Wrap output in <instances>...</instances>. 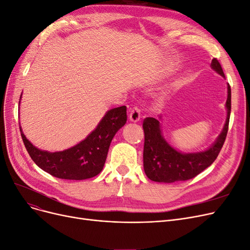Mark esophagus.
<instances>
[{
  "instance_id": "1",
  "label": "esophagus",
  "mask_w": 250,
  "mask_h": 250,
  "mask_svg": "<svg viewBox=\"0 0 250 250\" xmlns=\"http://www.w3.org/2000/svg\"><path fill=\"white\" fill-rule=\"evenodd\" d=\"M140 117H141L140 109L138 107H133L130 112V115H128V118H130L132 123H138L140 120Z\"/></svg>"
}]
</instances>
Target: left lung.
<instances>
[{
	"label": "left lung",
	"mask_w": 250,
	"mask_h": 250,
	"mask_svg": "<svg viewBox=\"0 0 250 250\" xmlns=\"http://www.w3.org/2000/svg\"><path fill=\"white\" fill-rule=\"evenodd\" d=\"M211 68L220 76L225 77L223 68L216 59L212 60ZM226 108L227 119L223 131L209 148L200 152L183 153L175 149L164 138L159 120L153 117H146L143 122L145 137L143 167L146 176L155 182L171 183L191 179L208 168L216 160L228 134L230 114L229 84H228Z\"/></svg>",
	"instance_id": "obj_1"
}]
</instances>
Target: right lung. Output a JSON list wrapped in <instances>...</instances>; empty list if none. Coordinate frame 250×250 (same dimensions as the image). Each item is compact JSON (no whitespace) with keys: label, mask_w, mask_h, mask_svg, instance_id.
I'll use <instances>...</instances> for the list:
<instances>
[{"label":"right lung","mask_w":250,"mask_h":250,"mask_svg":"<svg viewBox=\"0 0 250 250\" xmlns=\"http://www.w3.org/2000/svg\"><path fill=\"white\" fill-rule=\"evenodd\" d=\"M21 100V96L20 103ZM125 123V106L110 109L84 140L71 148L55 152L37 148L26 139L21 125L20 128L25 148L39 168L61 179L83 180L97 176L103 170L110 143Z\"/></svg>","instance_id":"add662e5"}]
</instances>
